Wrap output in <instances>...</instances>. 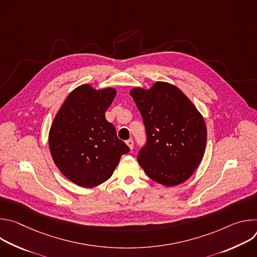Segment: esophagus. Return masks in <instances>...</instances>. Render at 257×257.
Masks as SVG:
<instances>
[{
	"label": "esophagus",
	"mask_w": 257,
	"mask_h": 257,
	"mask_svg": "<svg viewBox=\"0 0 257 257\" xmlns=\"http://www.w3.org/2000/svg\"><path fill=\"white\" fill-rule=\"evenodd\" d=\"M126 144L129 146V149L132 151L133 150V146H134V141H133V139H128L127 141H126Z\"/></svg>",
	"instance_id": "34e87169"
}]
</instances>
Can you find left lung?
<instances>
[{
    "label": "left lung",
    "instance_id": "left-lung-1",
    "mask_svg": "<svg viewBox=\"0 0 257 257\" xmlns=\"http://www.w3.org/2000/svg\"><path fill=\"white\" fill-rule=\"evenodd\" d=\"M145 127L146 142L137 161L148 176L165 186H175L192 176L206 145L204 120L178 87L157 82L130 91Z\"/></svg>",
    "mask_w": 257,
    "mask_h": 257
}]
</instances>
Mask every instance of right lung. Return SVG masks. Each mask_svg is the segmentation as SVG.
I'll use <instances>...</instances> for the list:
<instances>
[{"label": "right lung", "mask_w": 257, "mask_h": 257, "mask_svg": "<svg viewBox=\"0 0 257 257\" xmlns=\"http://www.w3.org/2000/svg\"><path fill=\"white\" fill-rule=\"evenodd\" d=\"M115 96L114 88L81 85L68 95L52 124V158L78 186L94 187L111 178L121 157L130 151L104 116Z\"/></svg>", "instance_id": "obj_1"}]
</instances>
